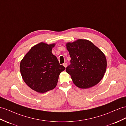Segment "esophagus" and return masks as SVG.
<instances>
[{"mask_svg": "<svg viewBox=\"0 0 126 126\" xmlns=\"http://www.w3.org/2000/svg\"><path fill=\"white\" fill-rule=\"evenodd\" d=\"M63 66L65 67V68H66V67L67 66V63H63Z\"/></svg>", "mask_w": 126, "mask_h": 126, "instance_id": "1", "label": "esophagus"}]
</instances>
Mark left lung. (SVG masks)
Returning a JSON list of instances; mask_svg holds the SVG:
<instances>
[{"label":"left lung","mask_w":126,"mask_h":126,"mask_svg":"<svg viewBox=\"0 0 126 126\" xmlns=\"http://www.w3.org/2000/svg\"><path fill=\"white\" fill-rule=\"evenodd\" d=\"M66 48L71 60L66 71L75 85L87 89L97 84L106 69V58L103 52L90 41L82 39L66 43Z\"/></svg>","instance_id":"left-lung-1"}]
</instances>
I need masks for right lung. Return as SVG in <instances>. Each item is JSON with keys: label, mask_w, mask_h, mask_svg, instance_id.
Instances as JSON below:
<instances>
[{"label": "right lung", "mask_w": 126, "mask_h": 126, "mask_svg": "<svg viewBox=\"0 0 126 126\" xmlns=\"http://www.w3.org/2000/svg\"><path fill=\"white\" fill-rule=\"evenodd\" d=\"M54 46L55 44H37L30 49L20 62L23 80L37 92L45 93L54 89L61 72L65 69L52 54Z\"/></svg>", "instance_id": "add662e5"}]
</instances>
